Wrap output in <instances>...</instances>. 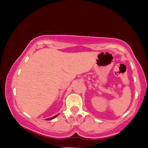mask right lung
<instances>
[{"label":"right lung","mask_w":148,"mask_h":148,"mask_svg":"<svg viewBox=\"0 0 148 148\" xmlns=\"http://www.w3.org/2000/svg\"><path fill=\"white\" fill-rule=\"evenodd\" d=\"M56 116H57V115H56V116H53V117H51V118H49V119H46V120H47V121L52 120V119H54V118H55V117H56Z\"/></svg>","instance_id":"obj_1"}]
</instances>
